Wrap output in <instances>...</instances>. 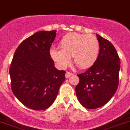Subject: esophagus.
I'll use <instances>...</instances> for the list:
<instances>
[{"mask_svg":"<svg viewBox=\"0 0 130 130\" xmlns=\"http://www.w3.org/2000/svg\"><path fill=\"white\" fill-rule=\"evenodd\" d=\"M72 74L71 72H66V78H68V77H70L71 75Z\"/></svg>","mask_w":130,"mask_h":130,"instance_id":"34e87169","label":"esophagus"}]
</instances>
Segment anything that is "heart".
I'll list each match as a JSON object with an SVG mask.
<instances>
[{"instance_id": "b5f03b06", "label": "heart", "mask_w": 130, "mask_h": 130, "mask_svg": "<svg viewBox=\"0 0 130 130\" xmlns=\"http://www.w3.org/2000/svg\"><path fill=\"white\" fill-rule=\"evenodd\" d=\"M59 48H52L50 54L61 68H65L72 58L73 62L81 68L90 67L95 62L100 50L99 41L93 34L69 33L59 42Z\"/></svg>"}]
</instances>
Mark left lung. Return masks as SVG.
Masks as SVG:
<instances>
[{"label":"left lung","instance_id":"1","mask_svg":"<svg viewBox=\"0 0 130 130\" xmlns=\"http://www.w3.org/2000/svg\"><path fill=\"white\" fill-rule=\"evenodd\" d=\"M96 36L100 44L98 56L86 71L77 75L80 81L75 89L78 100L87 109L104 106L119 84L120 59L116 50L109 40Z\"/></svg>","mask_w":130,"mask_h":130}]
</instances>
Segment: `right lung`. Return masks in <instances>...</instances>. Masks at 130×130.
<instances>
[{
	"label": "right lung",
	"mask_w": 130,
	"mask_h": 130,
	"mask_svg": "<svg viewBox=\"0 0 130 130\" xmlns=\"http://www.w3.org/2000/svg\"><path fill=\"white\" fill-rule=\"evenodd\" d=\"M56 35V30L39 31L29 36L17 48L10 64L12 91L32 110L49 108L65 80L66 72L56 69L50 54Z\"/></svg>",
	"instance_id": "add662e5"
}]
</instances>
